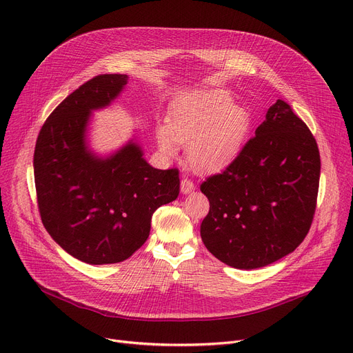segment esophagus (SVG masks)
<instances>
[{
	"mask_svg": "<svg viewBox=\"0 0 353 353\" xmlns=\"http://www.w3.org/2000/svg\"><path fill=\"white\" fill-rule=\"evenodd\" d=\"M180 189H181L183 194H188V193L194 190V183L189 179H183L181 183H180Z\"/></svg>",
	"mask_w": 353,
	"mask_h": 353,
	"instance_id": "esophagus-1",
	"label": "esophagus"
}]
</instances>
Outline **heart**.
<instances>
[{"mask_svg":"<svg viewBox=\"0 0 353 353\" xmlns=\"http://www.w3.org/2000/svg\"><path fill=\"white\" fill-rule=\"evenodd\" d=\"M248 130L249 114L243 107L232 104L223 91H203L186 99L169 124L157 130V144L167 156L176 154L177 143L188 145L196 172L216 173L242 152Z\"/></svg>","mask_w":353,"mask_h":353,"instance_id":"heart-1","label":"heart"}]
</instances>
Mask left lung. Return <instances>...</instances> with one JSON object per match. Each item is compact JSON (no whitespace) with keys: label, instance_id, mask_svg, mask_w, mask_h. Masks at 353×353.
<instances>
[{"label":"left lung","instance_id":"left-lung-1","mask_svg":"<svg viewBox=\"0 0 353 353\" xmlns=\"http://www.w3.org/2000/svg\"><path fill=\"white\" fill-rule=\"evenodd\" d=\"M319 177L316 140L290 105L277 100L226 170L201 183L210 203L200 226L203 243L236 269L279 261L310 229Z\"/></svg>","mask_w":353,"mask_h":353}]
</instances>
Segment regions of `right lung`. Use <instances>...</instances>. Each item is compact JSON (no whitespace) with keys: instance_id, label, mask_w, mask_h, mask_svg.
Returning <instances> with one entry per match:
<instances>
[{"instance_id":"right-lung-1","label":"right lung","mask_w":353,"mask_h":353,"mask_svg":"<svg viewBox=\"0 0 353 353\" xmlns=\"http://www.w3.org/2000/svg\"><path fill=\"white\" fill-rule=\"evenodd\" d=\"M125 74H101L80 85L46 120L34 152L43 225L68 254L88 265L125 261L150 234L157 208L177 199V169L159 170L130 140L105 159L85 140L92 110L107 107Z\"/></svg>"}]
</instances>
